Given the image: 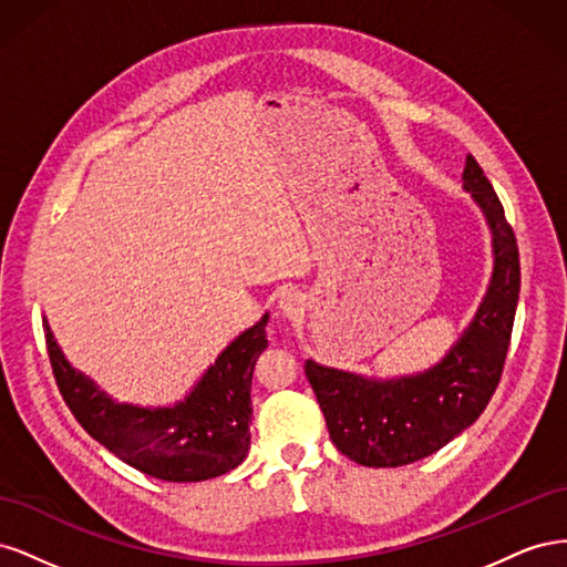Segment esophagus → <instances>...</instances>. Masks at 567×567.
I'll list each match as a JSON object with an SVG mask.
<instances>
[{
    "label": "esophagus",
    "mask_w": 567,
    "mask_h": 567,
    "mask_svg": "<svg viewBox=\"0 0 567 567\" xmlns=\"http://www.w3.org/2000/svg\"><path fill=\"white\" fill-rule=\"evenodd\" d=\"M279 312L286 319H298L305 312V298L298 293V290H286L279 298Z\"/></svg>",
    "instance_id": "obj_1"
}]
</instances>
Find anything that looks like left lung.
<instances>
[{
    "label": "left lung",
    "mask_w": 567,
    "mask_h": 567,
    "mask_svg": "<svg viewBox=\"0 0 567 567\" xmlns=\"http://www.w3.org/2000/svg\"><path fill=\"white\" fill-rule=\"evenodd\" d=\"M461 179L487 221L492 277L450 352L431 369L394 379L305 362L333 444L359 466L398 468L435 454L477 421L499 385L520 293L518 246L473 156Z\"/></svg>",
    "instance_id": "obj_1"
}]
</instances>
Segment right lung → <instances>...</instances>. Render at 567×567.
<instances>
[{"label":"right lung","instance_id":"add662e5","mask_svg":"<svg viewBox=\"0 0 567 567\" xmlns=\"http://www.w3.org/2000/svg\"><path fill=\"white\" fill-rule=\"evenodd\" d=\"M269 312L238 333L182 400L142 406L113 400L78 371L44 317L47 350L68 409L99 444L127 466L165 483H200L234 471L250 450V385L267 348Z\"/></svg>","mask_w":567,"mask_h":567}]
</instances>
